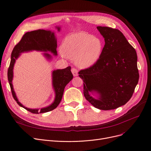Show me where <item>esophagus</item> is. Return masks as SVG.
<instances>
[{
  "label": "esophagus",
  "mask_w": 151,
  "mask_h": 151,
  "mask_svg": "<svg viewBox=\"0 0 151 151\" xmlns=\"http://www.w3.org/2000/svg\"><path fill=\"white\" fill-rule=\"evenodd\" d=\"M71 72H72L73 73V75L74 76H77L78 75V70L76 69V68H73L72 69H71Z\"/></svg>",
  "instance_id": "34e87169"
}]
</instances>
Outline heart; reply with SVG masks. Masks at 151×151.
<instances>
[{
	"label": "heart",
	"mask_w": 151,
	"mask_h": 151,
	"mask_svg": "<svg viewBox=\"0 0 151 151\" xmlns=\"http://www.w3.org/2000/svg\"><path fill=\"white\" fill-rule=\"evenodd\" d=\"M104 47V43L101 39L80 32L65 38L60 54L63 58L73 59L78 67L88 68L99 61Z\"/></svg>",
	"instance_id": "heart-1"
}]
</instances>
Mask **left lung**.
Here are the masks:
<instances>
[{"instance_id": "obj_1", "label": "left lung", "mask_w": 151, "mask_h": 151, "mask_svg": "<svg viewBox=\"0 0 151 151\" xmlns=\"http://www.w3.org/2000/svg\"><path fill=\"white\" fill-rule=\"evenodd\" d=\"M105 45L99 61L79 71L86 99L101 110L116 109L132 97L139 80L137 54L120 30L97 27Z\"/></svg>"}]
</instances>
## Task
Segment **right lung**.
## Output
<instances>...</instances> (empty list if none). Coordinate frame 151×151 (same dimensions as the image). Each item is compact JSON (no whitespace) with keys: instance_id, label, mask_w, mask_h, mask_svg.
Returning <instances> with one entry per match:
<instances>
[{"instance_id":"obj_1","label":"right lung","mask_w":151,"mask_h":151,"mask_svg":"<svg viewBox=\"0 0 151 151\" xmlns=\"http://www.w3.org/2000/svg\"><path fill=\"white\" fill-rule=\"evenodd\" d=\"M55 29L59 32L60 30V27L59 26H56ZM57 38L54 32L50 30L39 29L26 32L23 35L20 42L14 47L12 51L7 75L13 97L20 106L32 113H46L57 108L62 100L66 85L73 79V76L71 73V67H68L65 68L58 69L52 71V86L55 93V98L52 104L41 109H30L22 105L19 101L13 89L12 81L14 63L21 53L32 51L44 52L43 54L45 58L47 60H51L52 57L48 52L54 55H57Z\"/></svg>"}]
</instances>
